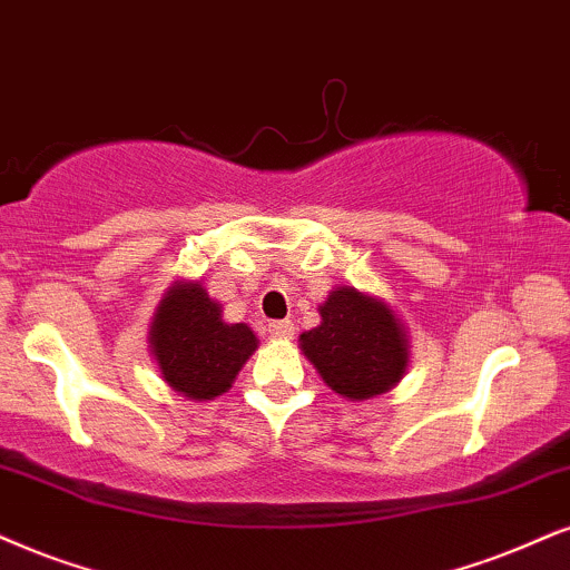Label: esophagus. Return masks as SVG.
<instances>
[{
	"instance_id": "esophagus-1",
	"label": "esophagus",
	"mask_w": 570,
	"mask_h": 570,
	"mask_svg": "<svg viewBox=\"0 0 570 570\" xmlns=\"http://www.w3.org/2000/svg\"><path fill=\"white\" fill-rule=\"evenodd\" d=\"M268 331L276 338H292L294 336V323L292 321H273Z\"/></svg>"
}]
</instances>
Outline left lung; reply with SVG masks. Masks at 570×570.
<instances>
[{"instance_id": "1", "label": "left lung", "mask_w": 570, "mask_h": 570, "mask_svg": "<svg viewBox=\"0 0 570 570\" xmlns=\"http://www.w3.org/2000/svg\"><path fill=\"white\" fill-rule=\"evenodd\" d=\"M318 313L321 326L302 331L299 350L331 392L363 402L400 384L410 363V336L389 302L336 286Z\"/></svg>"}]
</instances>
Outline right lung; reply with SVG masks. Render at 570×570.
Wrapping results in <instances>:
<instances>
[{
  "label": "right lung",
  "instance_id": "1",
  "mask_svg": "<svg viewBox=\"0 0 570 570\" xmlns=\"http://www.w3.org/2000/svg\"><path fill=\"white\" fill-rule=\"evenodd\" d=\"M261 338L247 323H226L202 281L178 278L163 294L149 326V350L173 392L194 402L228 392Z\"/></svg>",
  "mask_w": 570,
  "mask_h": 570
}]
</instances>
